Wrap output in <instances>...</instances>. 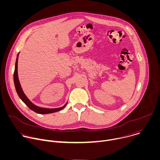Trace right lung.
I'll use <instances>...</instances> for the list:
<instances>
[{
	"label": "right lung",
	"mask_w": 160,
	"mask_h": 160,
	"mask_svg": "<svg viewBox=\"0 0 160 160\" xmlns=\"http://www.w3.org/2000/svg\"><path fill=\"white\" fill-rule=\"evenodd\" d=\"M19 52L18 54L17 57H16V64H15V69H14V86L17 92V94L19 98L22 100V101L32 111H35L38 114H49V113H52L55 112L57 111H59L61 109H62L67 104V102L61 108H41L39 106H37L35 105L33 103H32L30 99L26 96L25 93L22 91V89L21 88V86L20 85L19 78H18V56H19Z\"/></svg>",
	"instance_id": "right-lung-1"
}]
</instances>
